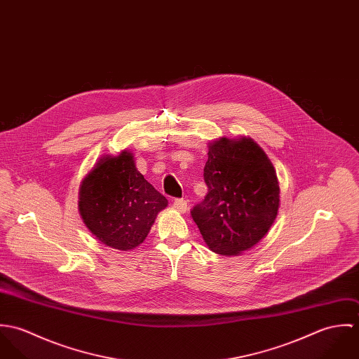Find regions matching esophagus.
Wrapping results in <instances>:
<instances>
[{
  "mask_svg": "<svg viewBox=\"0 0 359 359\" xmlns=\"http://www.w3.org/2000/svg\"><path fill=\"white\" fill-rule=\"evenodd\" d=\"M174 208L180 212H185L187 208H188V201L187 199H175L174 201Z\"/></svg>",
  "mask_w": 359,
  "mask_h": 359,
  "instance_id": "1",
  "label": "esophagus"
}]
</instances>
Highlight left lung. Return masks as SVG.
<instances>
[{"label":"left lung","instance_id":"8db88e82","mask_svg":"<svg viewBox=\"0 0 359 359\" xmlns=\"http://www.w3.org/2000/svg\"><path fill=\"white\" fill-rule=\"evenodd\" d=\"M205 201L191 211L205 245L222 256H236L257 245L279 208L276 171L252 138H219L208 144Z\"/></svg>","mask_w":359,"mask_h":359}]
</instances>
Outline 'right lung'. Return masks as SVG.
<instances>
[{"label":"right lung","instance_id":"1","mask_svg":"<svg viewBox=\"0 0 359 359\" xmlns=\"http://www.w3.org/2000/svg\"><path fill=\"white\" fill-rule=\"evenodd\" d=\"M167 205L137 170L128 151L100 158L79 191V211L86 226L103 245L123 252L147 239Z\"/></svg>","mask_w":359,"mask_h":359}]
</instances>
